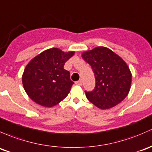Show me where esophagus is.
<instances>
[{
  "mask_svg": "<svg viewBox=\"0 0 152 152\" xmlns=\"http://www.w3.org/2000/svg\"><path fill=\"white\" fill-rule=\"evenodd\" d=\"M82 83H83V82H82V80H78V81H77V82H75V84H76V85H77V86H82Z\"/></svg>",
  "mask_w": 152,
  "mask_h": 152,
  "instance_id": "esophagus-1",
  "label": "esophagus"
}]
</instances>
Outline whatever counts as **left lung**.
Here are the masks:
<instances>
[{"label":"left lung","instance_id":"8db88e82","mask_svg":"<svg viewBox=\"0 0 152 152\" xmlns=\"http://www.w3.org/2000/svg\"><path fill=\"white\" fill-rule=\"evenodd\" d=\"M95 77L94 90L85 93L87 99L100 109H109L127 96L132 75L126 64L108 48L97 47L83 53Z\"/></svg>","mask_w":152,"mask_h":152}]
</instances>
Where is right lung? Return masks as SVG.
Returning <instances> with one entry per match:
<instances>
[{"label": "right lung", "mask_w": 152, "mask_h": 152, "mask_svg": "<svg viewBox=\"0 0 152 152\" xmlns=\"http://www.w3.org/2000/svg\"><path fill=\"white\" fill-rule=\"evenodd\" d=\"M74 52L64 53L58 48L44 51L26 66L23 75L25 91L33 101L53 107L66 97L74 82L64 66Z\"/></svg>", "instance_id": "add662e5"}]
</instances>
